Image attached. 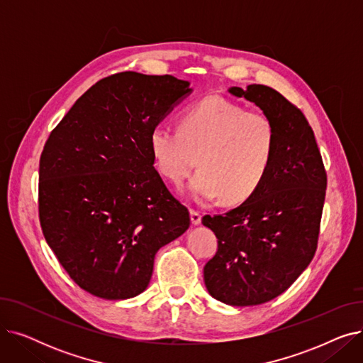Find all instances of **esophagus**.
<instances>
[{"label":"esophagus","mask_w":363,"mask_h":363,"mask_svg":"<svg viewBox=\"0 0 363 363\" xmlns=\"http://www.w3.org/2000/svg\"><path fill=\"white\" fill-rule=\"evenodd\" d=\"M189 218H191V223L193 225H200L201 223V215L197 211L189 212Z\"/></svg>","instance_id":"esophagus-1"}]
</instances>
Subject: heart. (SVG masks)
Wrapping results in <instances>:
<instances>
[{"label": "heart", "mask_w": 363, "mask_h": 363, "mask_svg": "<svg viewBox=\"0 0 363 363\" xmlns=\"http://www.w3.org/2000/svg\"><path fill=\"white\" fill-rule=\"evenodd\" d=\"M277 145L272 121L262 111L211 95L189 106L179 128L157 125L150 132V150L163 178L179 185L197 201L222 197L235 204L252 197L268 177Z\"/></svg>", "instance_id": "1"}]
</instances>
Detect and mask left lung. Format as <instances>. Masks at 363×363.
<instances>
[{"mask_svg":"<svg viewBox=\"0 0 363 363\" xmlns=\"http://www.w3.org/2000/svg\"><path fill=\"white\" fill-rule=\"evenodd\" d=\"M263 110L277 130L275 156L257 191L225 215H206L218 238L204 266L213 298L256 306L287 290L312 262L319 237L327 172L304 114L266 85L228 89Z\"/></svg>","mask_w":363,"mask_h":363,"instance_id":"left-lung-1","label":"left lung"}]
</instances>
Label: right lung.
Returning <instances> with one entry per match:
<instances>
[{"label":"right lung","mask_w":363,"mask_h":363,"mask_svg":"<svg viewBox=\"0 0 363 363\" xmlns=\"http://www.w3.org/2000/svg\"><path fill=\"white\" fill-rule=\"evenodd\" d=\"M191 91L170 74H111L50 133L40 160L41 228L65 271L92 296L141 294L160 247L188 230V208L152 166L150 132Z\"/></svg>","instance_id":"obj_1"}]
</instances>
